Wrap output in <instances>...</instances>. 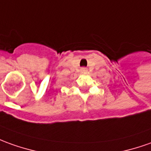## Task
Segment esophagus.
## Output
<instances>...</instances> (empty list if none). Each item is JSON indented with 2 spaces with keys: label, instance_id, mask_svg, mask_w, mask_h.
<instances>
[{
  "label": "esophagus",
  "instance_id": "obj_1",
  "mask_svg": "<svg viewBox=\"0 0 151 151\" xmlns=\"http://www.w3.org/2000/svg\"><path fill=\"white\" fill-rule=\"evenodd\" d=\"M86 68H81V71H82V72H83V71H86Z\"/></svg>",
  "mask_w": 151,
  "mask_h": 151
}]
</instances>
